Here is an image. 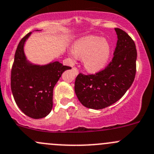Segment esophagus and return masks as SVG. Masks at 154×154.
<instances>
[{
	"instance_id": "esophagus-1",
	"label": "esophagus",
	"mask_w": 154,
	"mask_h": 154,
	"mask_svg": "<svg viewBox=\"0 0 154 154\" xmlns=\"http://www.w3.org/2000/svg\"><path fill=\"white\" fill-rule=\"evenodd\" d=\"M72 69H73V71H74V72H75V74H77H77H79V70H78V69H77V68H76V67H74V68H72Z\"/></svg>"
}]
</instances>
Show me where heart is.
Returning a JSON list of instances; mask_svg holds the SVG:
<instances>
[{"instance_id":"heart-1","label":"heart","mask_w":154,"mask_h":154,"mask_svg":"<svg viewBox=\"0 0 154 154\" xmlns=\"http://www.w3.org/2000/svg\"><path fill=\"white\" fill-rule=\"evenodd\" d=\"M72 55L83 57L85 68L91 72L97 71L106 66L111 52L108 42L101 37L89 35L80 38L74 45Z\"/></svg>"}]
</instances>
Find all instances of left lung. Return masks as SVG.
Returning a JSON list of instances; mask_svg holds the SVG:
<instances>
[{
    "instance_id": "obj_1",
    "label": "left lung",
    "mask_w": 154,
    "mask_h": 154,
    "mask_svg": "<svg viewBox=\"0 0 154 154\" xmlns=\"http://www.w3.org/2000/svg\"><path fill=\"white\" fill-rule=\"evenodd\" d=\"M118 36L113 58L105 69L94 74H80L76 77L74 91L84 106L101 109L122 98L134 81L137 51L131 37L115 28Z\"/></svg>"
}]
</instances>
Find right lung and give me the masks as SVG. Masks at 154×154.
I'll list each match as a JSON object with an SVG mask.
<instances>
[{
  "label": "right lung",
  "instance_id": "add662e5",
  "mask_svg": "<svg viewBox=\"0 0 154 154\" xmlns=\"http://www.w3.org/2000/svg\"><path fill=\"white\" fill-rule=\"evenodd\" d=\"M31 32L20 41L11 71V89L17 106L29 117L47 116L53 107V91L65 71L71 67L56 61L45 66L27 60L24 45Z\"/></svg>",
  "mask_w": 154,
  "mask_h": 154
}]
</instances>
